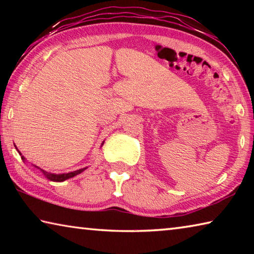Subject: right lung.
<instances>
[{
    "label": "right lung",
    "instance_id": "obj_1",
    "mask_svg": "<svg viewBox=\"0 0 254 254\" xmlns=\"http://www.w3.org/2000/svg\"><path fill=\"white\" fill-rule=\"evenodd\" d=\"M19 151V150H18ZM20 153V152H19ZM21 154V153H20ZM22 158V160H24V158L23 157H21ZM38 168V167H37ZM86 168H83V169H79V170H76V171H71V173H68V174H62V175H55V174H50V173H47V171H45V170H42V169H40L41 171H42V174H44L47 178L48 179H50L51 182H64V180H66V179H68V178H71V177H74V176H76V175H78V174H80V173H83V171L85 170Z\"/></svg>",
    "mask_w": 254,
    "mask_h": 254
}]
</instances>
